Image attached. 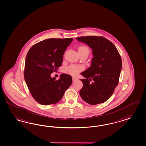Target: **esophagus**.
Returning <instances> with one entry per match:
<instances>
[{
	"mask_svg": "<svg viewBox=\"0 0 146 146\" xmlns=\"http://www.w3.org/2000/svg\"><path fill=\"white\" fill-rule=\"evenodd\" d=\"M72 81H76V80H77V78H76V77H72Z\"/></svg>",
	"mask_w": 146,
	"mask_h": 146,
	"instance_id": "34e87169",
	"label": "esophagus"
}]
</instances>
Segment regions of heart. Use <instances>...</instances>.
<instances>
[{
	"mask_svg": "<svg viewBox=\"0 0 146 146\" xmlns=\"http://www.w3.org/2000/svg\"><path fill=\"white\" fill-rule=\"evenodd\" d=\"M87 51L89 52V49L86 46H81L78 48V51ZM84 70V66L82 65H70L66 67L64 72L71 75L76 76L82 71Z\"/></svg>",
	"mask_w": 146,
	"mask_h": 146,
	"instance_id": "b5f03b06",
	"label": "heart"
}]
</instances>
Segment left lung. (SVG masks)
Here are the masks:
<instances>
[{
    "mask_svg": "<svg viewBox=\"0 0 146 146\" xmlns=\"http://www.w3.org/2000/svg\"><path fill=\"white\" fill-rule=\"evenodd\" d=\"M92 50L94 57L91 66L81 73L83 88L80 95L86 103L95 105L105 102L119 84L122 60L113 43L102 36H88L76 38Z\"/></svg>",
    "mask_w": 146,
    "mask_h": 146,
    "instance_id": "obj_1",
    "label": "left lung"
}]
</instances>
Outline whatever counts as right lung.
<instances>
[{
    "label": "right lung",
    "instance_id": "1",
    "mask_svg": "<svg viewBox=\"0 0 146 146\" xmlns=\"http://www.w3.org/2000/svg\"><path fill=\"white\" fill-rule=\"evenodd\" d=\"M73 38H50L35 44L27 52L24 78L33 98L40 104L59 102L72 83L70 75L62 74L60 78H51L63 60V54Z\"/></svg>",
    "mask_w": 146,
    "mask_h": 146
}]
</instances>
